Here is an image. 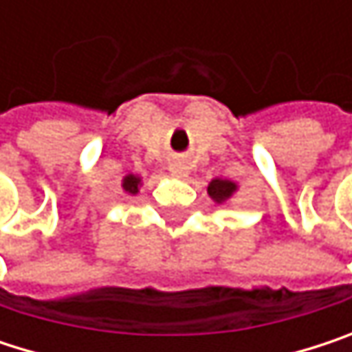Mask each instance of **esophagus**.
<instances>
[{
  "instance_id": "34e87169",
  "label": "esophagus",
  "mask_w": 352,
  "mask_h": 352,
  "mask_svg": "<svg viewBox=\"0 0 352 352\" xmlns=\"http://www.w3.org/2000/svg\"><path fill=\"white\" fill-rule=\"evenodd\" d=\"M169 169H171V173H173V175H177V177H183L185 173H187V167H185L183 163H179V161H175V163H173V165H171Z\"/></svg>"
}]
</instances>
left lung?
<instances>
[{
  "instance_id": "left-lung-1",
  "label": "left lung",
  "mask_w": 352,
  "mask_h": 352,
  "mask_svg": "<svg viewBox=\"0 0 352 352\" xmlns=\"http://www.w3.org/2000/svg\"><path fill=\"white\" fill-rule=\"evenodd\" d=\"M234 191H236V185H234L232 181H226V179H214V181L208 185V193H210V197L216 199V201L228 199Z\"/></svg>"
}]
</instances>
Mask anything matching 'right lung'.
Returning <instances> with one entry per match:
<instances>
[{"mask_svg":"<svg viewBox=\"0 0 352 352\" xmlns=\"http://www.w3.org/2000/svg\"><path fill=\"white\" fill-rule=\"evenodd\" d=\"M138 183H140V179H138V177L128 175V177H124L122 187H124V191H128V193H138Z\"/></svg>","mask_w":352,"mask_h":352,"instance_id":"1","label":"right lung"}]
</instances>
